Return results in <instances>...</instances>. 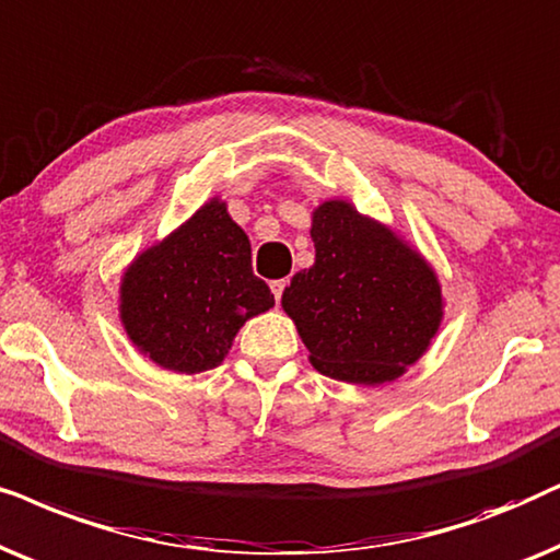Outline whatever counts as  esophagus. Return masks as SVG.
<instances>
[{
	"instance_id": "34e87169",
	"label": "esophagus",
	"mask_w": 560,
	"mask_h": 560,
	"mask_svg": "<svg viewBox=\"0 0 560 560\" xmlns=\"http://www.w3.org/2000/svg\"><path fill=\"white\" fill-rule=\"evenodd\" d=\"M284 289H287V279H276V281H271V292H273V296H276V302L281 300V294H284Z\"/></svg>"
}]
</instances>
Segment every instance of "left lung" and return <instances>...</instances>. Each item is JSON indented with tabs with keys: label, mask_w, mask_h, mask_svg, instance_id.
Instances as JSON below:
<instances>
[{
	"label": "left lung",
	"mask_w": 560,
	"mask_h": 560,
	"mask_svg": "<svg viewBox=\"0 0 560 560\" xmlns=\"http://www.w3.org/2000/svg\"><path fill=\"white\" fill-rule=\"evenodd\" d=\"M310 233L315 266L294 273L281 307L312 366L348 384L394 382L441 327L435 271L389 228L342 199L317 207Z\"/></svg>",
	"instance_id": "left-lung-1"
}]
</instances>
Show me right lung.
I'll return each mask as SVG.
<instances>
[{
	"label": "right lung",
	"instance_id": "right-lung-1",
	"mask_svg": "<svg viewBox=\"0 0 560 560\" xmlns=\"http://www.w3.org/2000/svg\"><path fill=\"white\" fill-rule=\"evenodd\" d=\"M271 307V289L253 276L248 235L220 199L140 253L119 287L130 340L176 374L220 366L245 319Z\"/></svg>",
	"mask_w": 560,
	"mask_h": 560
}]
</instances>
